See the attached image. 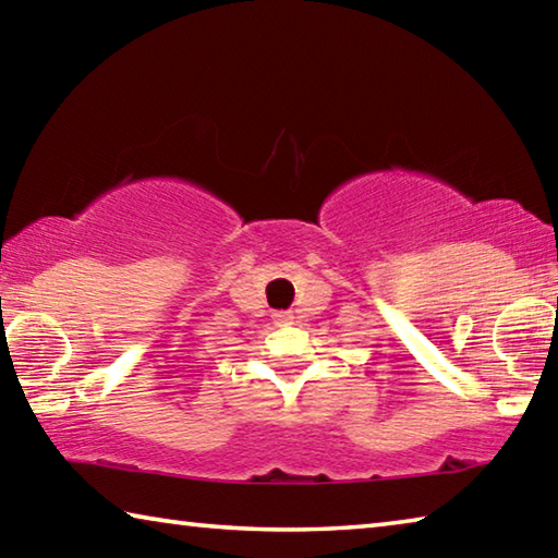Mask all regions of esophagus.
<instances>
[{
  "label": "esophagus",
  "mask_w": 558,
  "mask_h": 558,
  "mask_svg": "<svg viewBox=\"0 0 558 558\" xmlns=\"http://www.w3.org/2000/svg\"><path fill=\"white\" fill-rule=\"evenodd\" d=\"M272 319H276V325H292V313H286V310H280V313L272 315Z\"/></svg>",
  "instance_id": "1"
}]
</instances>
